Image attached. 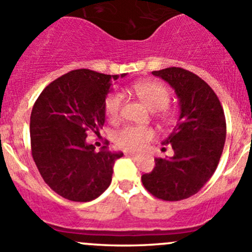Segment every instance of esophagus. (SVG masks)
Returning a JSON list of instances; mask_svg holds the SVG:
<instances>
[{"mask_svg": "<svg viewBox=\"0 0 252 252\" xmlns=\"http://www.w3.org/2000/svg\"><path fill=\"white\" fill-rule=\"evenodd\" d=\"M124 155H126V157H131V158H138V155H136V154H133V152L126 151V152H124Z\"/></svg>", "mask_w": 252, "mask_h": 252, "instance_id": "34e87169", "label": "esophagus"}]
</instances>
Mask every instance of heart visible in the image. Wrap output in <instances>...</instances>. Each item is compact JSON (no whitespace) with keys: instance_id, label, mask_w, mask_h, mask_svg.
<instances>
[{"instance_id":"1","label":"heart","mask_w":252,"mask_h":252,"mask_svg":"<svg viewBox=\"0 0 252 252\" xmlns=\"http://www.w3.org/2000/svg\"><path fill=\"white\" fill-rule=\"evenodd\" d=\"M131 91L141 100L150 111H161L163 118L168 119V112L164 111L171 100V93L164 84L158 81H139L131 86ZM123 96L113 91L106 97L105 113L110 121H116L121 114ZM154 138V131L142 126H126L117 131L114 141L119 147L130 151H139L147 141Z\"/></svg>"}]
</instances>
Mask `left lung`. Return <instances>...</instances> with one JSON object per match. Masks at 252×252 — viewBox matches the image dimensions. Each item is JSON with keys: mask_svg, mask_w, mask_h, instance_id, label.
Here are the masks:
<instances>
[{"mask_svg": "<svg viewBox=\"0 0 252 252\" xmlns=\"http://www.w3.org/2000/svg\"><path fill=\"white\" fill-rule=\"evenodd\" d=\"M173 88L180 114L163 145L174 155L155 158L152 172L141 175L145 189L157 199L179 201L196 194L208 182L224 147L225 117L215 91L194 73L178 67L152 72Z\"/></svg>", "mask_w": 252, "mask_h": 252, "instance_id": "left-lung-1", "label": "left lung"}]
</instances>
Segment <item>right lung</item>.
Segmentation results:
<instances>
[{
  "mask_svg": "<svg viewBox=\"0 0 252 252\" xmlns=\"http://www.w3.org/2000/svg\"><path fill=\"white\" fill-rule=\"evenodd\" d=\"M126 74H121L124 78ZM107 75L77 69L48 84L30 116V142L35 164L45 183L64 199L86 202L100 196L112 182L122 152L86 142L105 123V101L111 93Z\"/></svg>",
  "mask_w": 252,
  "mask_h": 252,
  "instance_id": "add662e5",
  "label": "right lung"
}]
</instances>
